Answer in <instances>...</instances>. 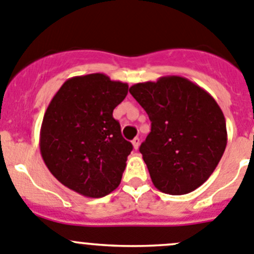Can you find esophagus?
<instances>
[{
    "label": "esophagus",
    "instance_id": "1",
    "mask_svg": "<svg viewBox=\"0 0 254 254\" xmlns=\"http://www.w3.org/2000/svg\"><path fill=\"white\" fill-rule=\"evenodd\" d=\"M131 143H132V146H134L135 150H138L139 145H140V139H139V138H134V139H132Z\"/></svg>",
    "mask_w": 254,
    "mask_h": 254
}]
</instances>
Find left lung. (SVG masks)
Segmentation results:
<instances>
[{"label": "left lung", "instance_id": "8db88e82", "mask_svg": "<svg viewBox=\"0 0 254 254\" xmlns=\"http://www.w3.org/2000/svg\"><path fill=\"white\" fill-rule=\"evenodd\" d=\"M129 91L151 122L139 150L155 188L172 195L195 190L227 146L226 119L217 101L182 76L139 82Z\"/></svg>", "mask_w": 254, "mask_h": 254}]
</instances>
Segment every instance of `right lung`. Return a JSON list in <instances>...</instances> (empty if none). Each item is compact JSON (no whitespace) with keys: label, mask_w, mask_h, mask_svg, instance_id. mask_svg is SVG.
Here are the masks:
<instances>
[{"label":"right lung","mask_w":254,"mask_h":254,"mask_svg":"<svg viewBox=\"0 0 254 254\" xmlns=\"http://www.w3.org/2000/svg\"><path fill=\"white\" fill-rule=\"evenodd\" d=\"M129 86L104 73L66 80L50 101L40 130V151L51 174L89 198L119 187L132 150L113 111Z\"/></svg>","instance_id":"obj_1"}]
</instances>
